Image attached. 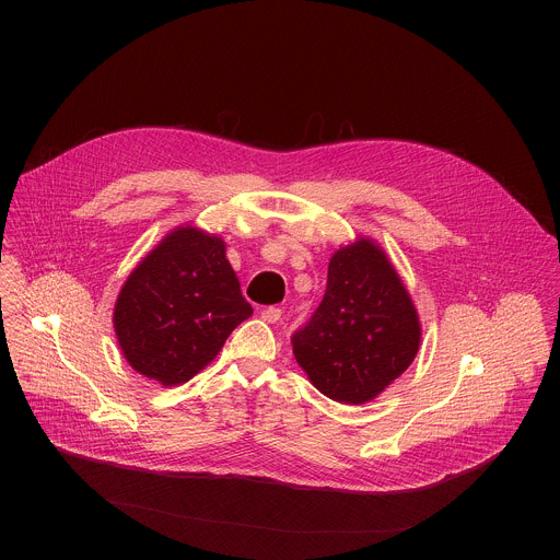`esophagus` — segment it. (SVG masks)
I'll list each match as a JSON object with an SVG mask.
<instances>
[{
  "label": "esophagus",
  "instance_id": "esophagus-1",
  "mask_svg": "<svg viewBox=\"0 0 560 560\" xmlns=\"http://www.w3.org/2000/svg\"><path fill=\"white\" fill-rule=\"evenodd\" d=\"M261 318H264L266 324H277L279 318H281V310H279V307H275V305H270V307L261 310Z\"/></svg>",
  "mask_w": 560,
  "mask_h": 560
}]
</instances>
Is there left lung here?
Instances as JSON below:
<instances>
[{
	"label": "left lung",
	"mask_w": 560,
	"mask_h": 560,
	"mask_svg": "<svg viewBox=\"0 0 560 560\" xmlns=\"http://www.w3.org/2000/svg\"><path fill=\"white\" fill-rule=\"evenodd\" d=\"M421 318L385 250L359 234L335 250L328 288L292 352L337 404L363 406L401 376L421 348Z\"/></svg>",
	"instance_id": "obj_1"
}]
</instances>
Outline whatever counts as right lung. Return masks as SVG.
<instances>
[{"label": "right lung", "mask_w": 560, "mask_h": 560, "mask_svg": "<svg viewBox=\"0 0 560 560\" xmlns=\"http://www.w3.org/2000/svg\"><path fill=\"white\" fill-rule=\"evenodd\" d=\"M250 314L223 238L184 223L128 275L113 326L128 365L173 387L199 374Z\"/></svg>", "instance_id": "right-lung-1"}]
</instances>
